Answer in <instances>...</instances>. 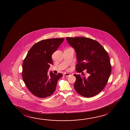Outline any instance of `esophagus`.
Instances as JSON below:
<instances>
[{"label":"esophagus","instance_id":"34e87169","mask_svg":"<svg viewBox=\"0 0 130 130\" xmlns=\"http://www.w3.org/2000/svg\"><path fill=\"white\" fill-rule=\"evenodd\" d=\"M71 74L70 73H65L63 74V76L65 77H68V76H70Z\"/></svg>","mask_w":130,"mask_h":130}]
</instances>
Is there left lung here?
<instances>
[{"label": "left lung", "mask_w": 130, "mask_h": 130, "mask_svg": "<svg viewBox=\"0 0 130 130\" xmlns=\"http://www.w3.org/2000/svg\"><path fill=\"white\" fill-rule=\"evenodd\" d=\"M66 40L76 53L78 63L76 70L83 73L86 70L89 74L87 78L74 75L76 77L75 89L84 97L96 96L104 88L111 75V67L108 53L100 43L91 38L67 37Z\"/></svg>", "instance_id": "left-lung-1"}]
</instances>
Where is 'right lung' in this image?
Instances as JSON below:
<instances>
[{
    "label": "right lung",
    "instance_id": "add662e5",
    "mask_svg": "<svg viewBox=\"0 0 130 130\" xmlns=\"http://www.w3.org/2000/svg\"><path fill=\"white\" fill-rule=\"evenodd\" d=\"M63 38H50L40 41L28 52L23 63L22 75L26 87L32 94L40 98L51 96L55 91L58 81L62 76L47 70L53 64L52 55L64 41Z\"/></svg>",
    "mask_w": 130,
    "mask_h": 130
}]
</instances>
